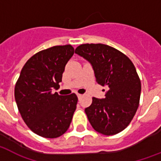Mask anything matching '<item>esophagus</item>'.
I'll list each match as a JSON object with an SVG mask.
<instances>
[{
	"mask_svg": "<svg viewBox=\"0 0 161 161\" xmlns=\"http://www.w3.org/2000/svg\"><path fill=\"white\" fill-rule=\"evenodd\" d=\"M77 97H78V99H80V98L82 97H83V95H81V94H77Z\"/></svg>",
	"mask_w": 161,
	"mask_h": 161,
	"instance_id": "34e87169",
	"label": "esophagus"
}]
</instances>
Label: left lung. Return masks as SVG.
Here are the masks:
<instances>
[{"label":"left lung","mask_w":161,"mask_h":161,"mask_svg":"<svg viewBox=\"0 0 161 161\" xmlns=\"http://www.w3.org/2000/svg\"><path fill=\"white\" fill-rule=\"evenodd\" d=\"M75 53L92 64L98 84L108 87L105 97H93L85 109L91 125L104 135L120 133L139 108L141 83L134 64L122 52L103 43L81 44Z\"/></svg>","instance_id":"obj_1"}]
</instances>
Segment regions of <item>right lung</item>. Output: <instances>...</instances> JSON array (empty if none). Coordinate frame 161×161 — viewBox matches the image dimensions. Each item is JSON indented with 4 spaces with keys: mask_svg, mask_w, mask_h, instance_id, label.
I'll return each instance as SVG.
<instances>
[{
    "mask_svg": "<svg viewBox=\"0 0 161 161\" xmlns=\"http://www.w3.org/2000/svg\"><path fill=\"white\" fill-rule=\"evenodd\" d=\"M71 45L53 46L27 61L15 86V100L27 127L43 138L54 139L67 131L78 102L76 95L59 96L64 67L74 54Z\"/></svg>",
    "mask_w": 161,
    "mask_h": 161,
    "instance_id": "add662e5",
    "label": "right lung"
}]
</instances>
